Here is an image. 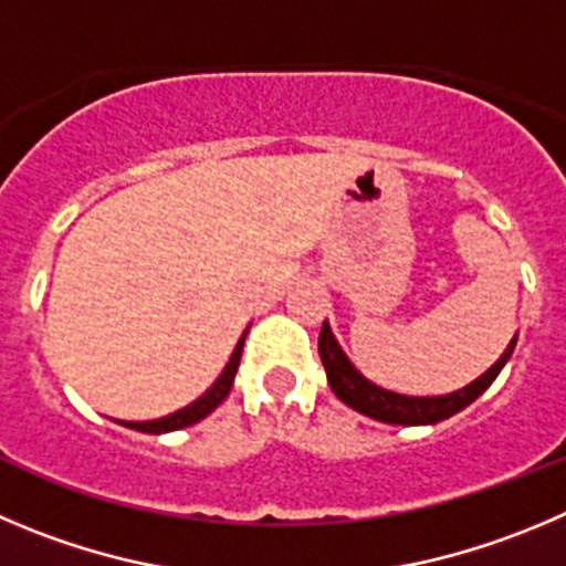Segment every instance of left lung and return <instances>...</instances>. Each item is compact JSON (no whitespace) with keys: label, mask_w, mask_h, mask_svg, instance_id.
Instances as JSON below:
<instances>
[{"label":"left lung","mask_w":566,"mask_h":566,"mask_svg":"<svg viewBox=\"0 0 566 566\" xmlns=\"http://www.w3.org/2000/svg\"><path fill=\"white\" fill-rule=\"evenodd\" d=\"M516 346V337L509 343V348L503 352L494 366L483 374V377L474 379L467 388L455 390V394L447 396H402L394 394V390H385L379 385L368 382L360 371H357L348 357L343 355L340 346H337L335 335H332L329 324L324 321L318 335V355L321 363L326 368V379H329V388L335 390V396L340 402H346L348 408H355L357 413L371 416V419L385 421V424H438V421L450 419L458 410H463L467 405H472L485 388H489L497 374L503 371V366L509 363L511 352Z\"/></svg>","instance_id":"left-lung-1"}]
</instances>
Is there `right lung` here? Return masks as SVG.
Returning a JSON list of instances; mask_svg holds the SVG:
<instances>
[{"instance_id": "obj_1", "label": "right lung", "mask_w": 566, "mask_h": 566, "mask_svg": "<svg viewBox=\"0 0 566 566\" xmlns=\"http://www.w3.org/2000/svg\"><path fill=\"white\" fill-rule=\"evenodd\" d=\"M242 343H245V335L240 337V343H237L234 355H231L229 366L223 368V374L218 377V382L211 385L209 390H206L200 399H195L192 405H187L184 410H176V413L164 416V419H156V421H123L125 427H130V430H142V432H153V436H158V432H172V430H181V427H189L195 424V421L206 419V416L211 413V410L218 408L220 402H223L226 396H229L231 385H234V374L237 368H240V357H242Z\"/></svg>"}]
</instances>
